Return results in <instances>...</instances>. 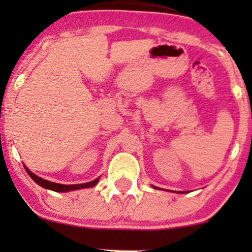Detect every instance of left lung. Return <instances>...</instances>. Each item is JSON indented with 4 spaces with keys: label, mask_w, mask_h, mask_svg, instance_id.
Returning <instances> with one entry per match:
<instances>
[{
    "label": "left lung",
    "mask_w": 252,
    "mask_h": 252,
    "mask_svg": "<svg viewBox=\"0 0 252 252\" xmlns=\"http://www.w3.org/2000/svg\"><path fill=\"white\" fill-rule=\"evenodd\" d=\"M155 189H156V187H155Z\"/></svg>",
    "instance_id": "obj_1"
}]
</instances>
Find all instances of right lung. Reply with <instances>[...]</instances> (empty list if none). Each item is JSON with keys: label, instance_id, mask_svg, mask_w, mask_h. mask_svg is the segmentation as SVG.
<instances>
[{"label": "right lung", "instance_id": "obj_1", "mask_svg": "<svg viewBox=\"0 0 252 252\" xmlns=\"http://www.w3.org/2000/svg\"><path fill=\"white\" fill-rule=\"evenodd\" d=\"M25 169L27 170L28 175H30L31 178L36 182L37 185H40V186L43 187V189H51V190H56V192H68V190H74V189H88V187L96 186L97 182H98V179H96V180H94V181H90V182H86V184H80V185H62V184H56V182L47 181V180H45V179L39 178V176H36L35 174H33V173L31 172V170L27 169V167H25Z\"/></svg>", "mask_w": 252, "mask_h": 252}]
</instances>
